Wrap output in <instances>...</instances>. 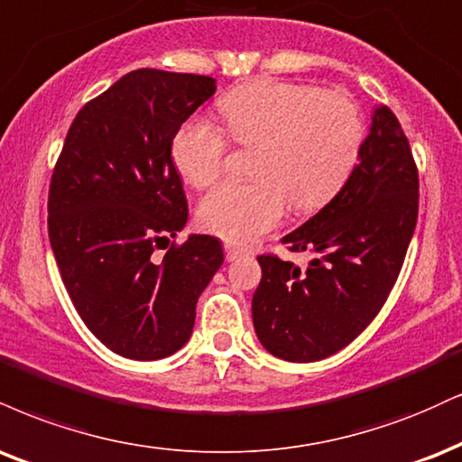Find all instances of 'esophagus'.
I'll return each mask as SVG.
<instances>
[{
	"mask_svg": "<svg viewBox=\"0 0 462 462\" xmlns=\"http://www.w3.org/2000/svg\"><path fill=\"white\" fill-rule=\"evenodd\" d=\"M243 255L241 249H236L235 245H226V260L227 263H235V260H238Z\"/></svg>",
	"mask_w": 462,
	"mask_h": 462,
	"instance_id": "obj_1",
	"label": "esophagus"
}]
</instances>
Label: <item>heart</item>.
I'll list each match as a JSON object with an SVG mask.
<instances>
[{"mask_svg": "<svg viewBox=\"0 0 462 462\" xmlns=\"http://www.w3.org/2000/svg\"><path fill=\"white\" fill-rule=\"evenodd\" d=\"M230 137L255 146L249 182H224L202 198L198 224L230 243H249L273 230L291 202L314 210L340 191L357 165L364 120L342 92L277 79H255L217 103ZM227 137L204 118H191L171 137V161L182 180L208 187L224 168Z\"/></svg>", "mask_w": 462, "mask_h": 462, "instance_id": "b5f03b06", "label": "heart"}]
</instances>
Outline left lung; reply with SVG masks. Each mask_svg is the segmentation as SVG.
<instances>
[{"instance_id": "1", "label": "left lung", "mask_w": 462, "mask_h": 462, "mask_svg": "<svg viewBox=\"0 0 462 462\" xmlns=\"http://www.w3.org/2000/svg\"><path fill=\"white\" fill-rule=\"evenodd\" d=\"M340 191L282 238L314 255L305 269L260 255L252 299L255 336L275 357L320 361L351 344L396 284L418 221V170L392 109L374 105L370 129Z\"/></svg>"}]
</instances>
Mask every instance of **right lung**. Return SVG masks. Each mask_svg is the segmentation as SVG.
I'll return each instance as SVG.
<instances>
[{"label": "right lung", "mask_w": 462, "mask_h": 462, "mask_svg": "<svg viewBox=\"0 0 462 462\" xmlns=\"http://www.w3.org/2000/svg\"><path fill=\"white\" fill-rule=\"evenodd\" d=\"M217 90L213 77L133 70L72 120L49 189V241L81 320L109 351L154 361L191 337L199 294L224 263L189 235L171 137Z\"/></svg>", "instance_id": "1"}]
</instances>
